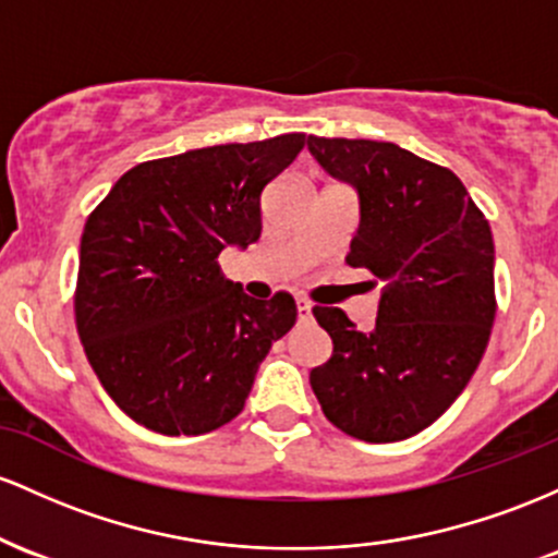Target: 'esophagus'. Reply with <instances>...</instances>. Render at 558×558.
I'll return each instance as SVG.
<instances>
[{"label": "esophagus", "mask_w": 558, "mask_h": 558, "mask_svg": "<svg viewBox=\"0 0 558 558\" xmlns=\"http://www.w3.org/2000/svg\"><path fill=\"white\" fill-rule=\"evenodd\" d=\"M298 318L300 322H308L311 318V303L305 298H298Z\"/></svg>", "instance_id": "1"}]
</instances>
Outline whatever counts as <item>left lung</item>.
Here are the masks:
<instances>
[{"mask_svg": "<svg viewBox=\"0 0 558 558\" xmlns=\"http://www.w3.org/2000/svg\"><path fill=\"white\" fill-rule=\"evenodd\" d=\"M308 149L359 192L361 221L345 260L381 281L372 331L340 308H313L335 348L311 372V387L345 435L405 440L446 414L490 340V223L453 171L398 144L308 136Z\"/></svg>", "mask_w": 558, "mask_h": 558, "instance_id": "left-lung-1", "label": "left lung"}]
</instances>
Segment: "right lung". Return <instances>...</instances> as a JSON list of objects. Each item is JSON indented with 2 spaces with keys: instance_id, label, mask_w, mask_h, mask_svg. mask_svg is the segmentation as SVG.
Listing matches in <instances>:
<instances>
[{
  "instance_id": "obj_1",
  "label": "right lung",
  "mask_w": 558,
  "mask_h": 558,
  "mask_svg": "<svg viewBox=\"0 0 558 558\" xmlns=\"http://www.w3.org/2000/svg\"><path fill=\"white\" fill-rule=\"evenodd\" d=\"M303 147L305 134H281L140 162L86 218L73 298L81 345L142 427H223L295 324L290 292L247 298L218 255L258 242L263 190Z\"/></svg>"
}]
</instances>
